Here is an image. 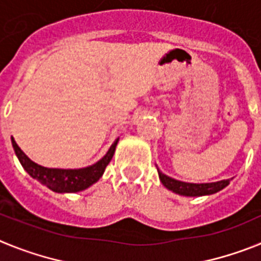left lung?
Listing matches in <instances>:
<instances>
[{
  "mask_svg": "<svg viewBox=\"0 0 261 261\" xmlns=\"http://www.w3.org/2000/svg\"><path fill=\"white\" fill-rule=\"evenodd\" d=\"M159 179L162 181L163 186L168 188L172 192L177 193L181 196H204L212 195L218 191L223 190L226 186H229L231 179H226V180L216 181V183H204V184H193V183H184V181L175 180L172 177L162 174L158 171Z\"/></svg>",
  "mask_w": 261,
  "mask_h": 261,
  "instance_id": "1",
  "label": "left lung"
}]
</instances>
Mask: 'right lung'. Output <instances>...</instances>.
Segmentation results:
<instances>
[{"mask_svg": "<svg viewBox=\"0 0 261 261\" xmlns=\"http://www.w3.org/2000/svg\"><path fill=\"white\" fill-rule=\"evenodd\" d=\"M117 141L119 140H116L112 144L107 154L99 162H96L95 165L85 168H78V170H61V168L43 167V166H39L35 162H32L31 159L20 150V147L18 146L17 142L14 141V138H11L14 151L17 154L23 168L34 179L47 186L49 190L59 193L80 192V191L89 188L91 184L96 183L99 180V177L102 176L103 172H105L106 167H107L111 159H112V156H114Z\"/></svg>", "mask_w": 261, "mask_h": 261, "instance_id": "add662e5", "label": "right lung"}]
</instances>
